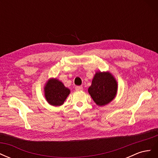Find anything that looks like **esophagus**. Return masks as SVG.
<instances>
[{"label": "esophagus", "instance_id": "1", "mask_svg": "<svg viewBox=\"0 0 158 158\" xmlns=\"http://www.w3.org/2000/svg\"><path fill=\"white\" fill-rule=\"evenodd\" d=\"M75 89L76 91H82L83 89V87L82 86H80V85H78V86H76Z\"/></svg>", "mask_w": 158, "mask_h": 158}]
</instances>
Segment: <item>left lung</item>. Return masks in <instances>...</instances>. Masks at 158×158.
Wrapping results in <instances>:
<instances>
[{"instance_id":"obj_1","label":"left lung","mask_w":158,"mask_h":158,"mask_svg":"<svg viewBox=\"0 0 158 158\" xmlns=\"http://www.w3.org/2000/svg\"><path fill=\"white\" fill-rule=\"evenodd\" d=\"M117 83L109 73L99 72L95 74L88 92L95 103L99 106H105L115 97Z\"/></svg>"}]
</instances>
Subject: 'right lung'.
<instances>
[{"label": "right lung", "instance_id": "add662e5", "mask_svg": "<svg viewBox=\"0 0 158 158\" xmlns=\"http://www.w3.org/2000/svg\"><path fill=\"white\" fill-rule=\"evenodd\" d=\"M70 94V89L56 79L48 81L45 87V96L48 103L52 106H59L63 104Z\"/></svg>", "mask_w": 158, "mask_h": 158}]
</instances>
